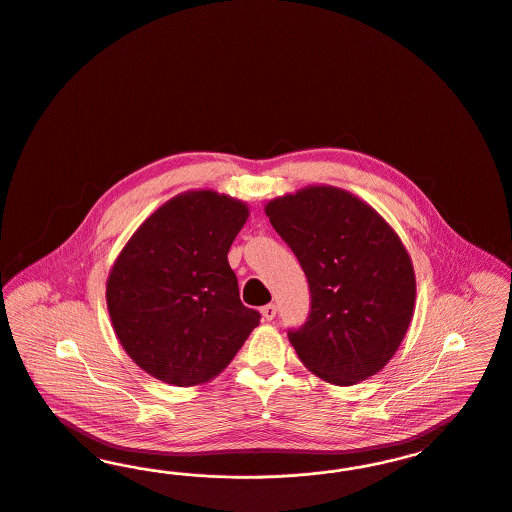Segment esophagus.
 <instances>
[{
	"label": "esophagus",
	"instance_id": "1",
	"mask_svg": "<svg viewBox=\"0 0 512 512\" xmlns=\"http://www.w3.org/2000/svg\"><path fill=\"white\" fill-rule=\"evenodd\" d=\"M261 314H263V318L265 320H272L274 316H276V305H265V307L261 308Z\"/></svg>",
	"mask_w": 512,
	"mask_h": 512
}]
</instances>
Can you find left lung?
Masks as SVG:
<instances>
[{
  "label": "left lung",
  "mask_w": 512,
  "mask_h": 512,
  "mask_svg": "<svg viewBox=\"0 0 512 512\" xmlns=\"http://www.w3.org/2000/svg\"><path fill=\"white\" fill-rule=\"evenodd\" d=\"M265 213L307 274L310 314L289 331L303 366L337 387L379 373L415 308V272L396 230L364 200L329 184L274 198Z\"/></svg>",
  "instance_id": "1"
}]
</instances>
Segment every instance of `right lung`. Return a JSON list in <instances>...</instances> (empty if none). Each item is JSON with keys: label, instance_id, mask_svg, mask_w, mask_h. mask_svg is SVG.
Wrapping results in <instances>:
<instances>
[{"label": "right lung", "instance_id": "right-lung-1", "mask_svg": "<svg viewBox=\"0 0 512 512\" xmlns=\"http://www.w3.org/2000/svg\"><path fill=\"white\" fill-rule=\"evenodd\" d=\"M247 217L242 200L188 190L144 219L116 257L106 280L112 328L154 379L204 385L259 326L226 259Z\"/></svg>", "mask_w": 512, "mask_h": 512}]
</instances>
